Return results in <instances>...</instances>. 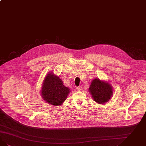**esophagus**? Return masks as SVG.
<instances>
[{"instance_id": "esophagus-1", "label": "esophagus", "mask_w": 146, "mask_h": 146, "mask_svg": "<svg viewBox=\"0 0 146 146\" xmlns=\"http://www.w3.org/2000/svg\"><path fill=\"white\" fill-rule=\"evenodd\" d=\"M82 86H78V87L76 88V90L78 91H82Z\"/></svg>"}]
</instances>
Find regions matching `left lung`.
Instances as JSON below:
<instances>
[{
    "mask_svg": "<svg viewBox=\"0 0 146 146\" xmlns=\"http://www.w3.org/2000/svg\"><path fill=\"white\" fill-rule=\"evenodd\" d=\"M89 92L94 100L98 104H104L111 99L113 95V88L109 82L95 78L92 80Z\"/></svg>",
    "mask_w": 146,
    "mask_h": 146,
    "instance_id": "obj_1",
    "label": "left lung"
}]
</instances>
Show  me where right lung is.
<instances>
[{
  "label": "right lung",
  "mask_w": 146,
  "mask_h": 146,
  "mask_svg": "<svg viewBox=\"0 0 146 146\" xmlns=\"http://www.w3.org/2000/svg\"><path fill=\"white\" fill-rule=\"evenodd\" d=\"M70 92V89L64 85L61 79L50 72L43 81L40 92L43 101L58 106L63 104Z\"/></svg>",
  "instance_id": "add662e5"
}]
</instances>
